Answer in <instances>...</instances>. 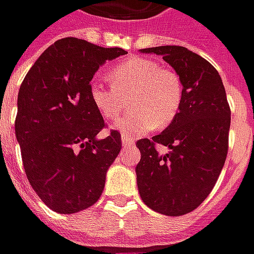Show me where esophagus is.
<instances>
[{"mask_svg": "<svg viewBox=\"0 0 254 254\" xmlns=\"http://www.w3.org/2000/svg\"><path fill=\"white\" fill-rule=\"evenodd\" d=\"M121 140H122V145H124V147H129V145H133V143H134V140H133L130 136H127V133H124V134H122Z\"/></svg>", "mask_w": 254, "mask_h": 254, "instance_id": "obj_1", "label": "esophagus"}]
</instances>
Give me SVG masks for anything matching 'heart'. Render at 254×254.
I'll use <instances>...</instances> for the list:
<instances>
[{"label": "heart", "mask_w": 254, "mask_h": 254, "mask_svg": "<svg viewBox=\"0 0 254 254\" xmlns=\"http://www.w3.org/2000/svg\"><path fill=\"white\" fill-rule=\"evenodd\" d=\"M111 88L91 81L89 98L107 121H114L127 107L132 110L116 127L127 134H143L166 127L176 120L184 99L180 76L170 67H162L151 58L133 57L109 72Z\"/></svg>", "instance_id": "heart-1"}]
</instances>
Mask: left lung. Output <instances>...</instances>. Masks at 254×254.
I'll return each mask as SVG.
<instances>
[{
    "label": "left lung",
    "instance_id": "1",
    "mask_svg": "<svg viewBox=\"0 0 254 254\" xmlns=\"http://www.w3.org/2000/svg\"><path fill=\"white\" fill-rule=\"evenodd\" d=\"M174 67L184 88L176 120L163 132L141 138L136 145L141 159L136 166L137 187L145 205L167 216L191 212L218 181L229 151L231 111L218 70L182 46L143 49ZM162 143L171 152L160 155Z\"/></svg>",
    "mask_w": 254,
    "mask_h": 254
}]
</instances>
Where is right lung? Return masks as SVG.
I'll return each mask as SVG.
<instances>
[{
	"mask_svg": "<svg viewBox=\"0 0 254 254\" xmlns=\"http://www.w3.org/2000/svg\"><path fill=\"white\" fill-rule=\"evenodd\" d=\"M127 54L64 38L47 47L20 85L16 138L32 189L58 213H76L99 200L106 173L121 151V134H96L106 124L89 98V81L107 60Z\"/></svg>",
	"mask_w": 254,
	"mask_h": 254,
	"instance_id": "right-lung-1",
	"label": "right lung"
}]
</instances>
